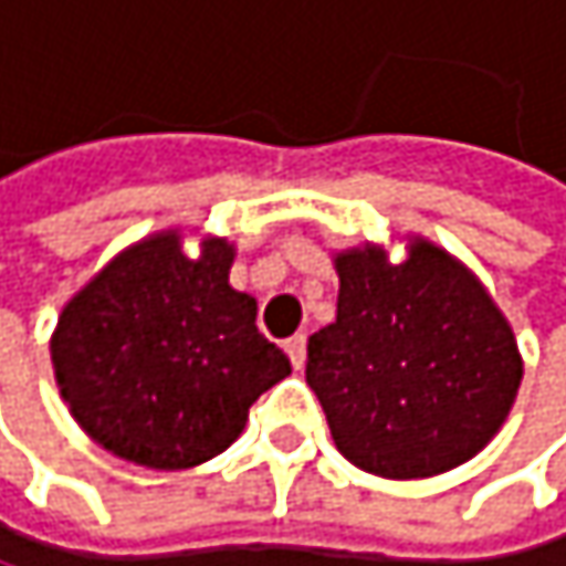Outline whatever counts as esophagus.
Returning a JSON list of instances; mask_svg holds the SVG:
<instances>
[{"mask_svg": "<svg viewBox=\"0 0 566 566\" xmlns=\"http://www.w3.org/2000/svg\"><path fill=\"white\" fill-rule=\"evenodd\" d=\"M285 352H289L292 365H295V368H302V365H305V355H308V342H305V335L289 338V342H285Z\"/></svg>", "mask_w": 566, "mask_h": 566, "instance_id": "obj_1", "label": "esophagus"}]
</instances>
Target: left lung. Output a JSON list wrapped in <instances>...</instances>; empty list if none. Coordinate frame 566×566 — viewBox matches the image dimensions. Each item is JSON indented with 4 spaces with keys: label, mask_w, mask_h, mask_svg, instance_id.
<instances>
[{
    "label": "left lung",
    "mask_w": 566,
    "mask_h": 566,
    "mask_svg": "<svg viewBox=\"0 0 566 566\" xmlns=\"http://www.w3.org/2000/svg\"><path fill=\"white\" fill-rule=\"evenodd\" d=\"M335 268L338 318L308 338L305 378L338 451L391 481L471 461L501 431L524 375L501 308L424 238L401 264L368 244L342 251Z\"/></svg>",
    "instance_id": "8db88e82"
}]
</instances>
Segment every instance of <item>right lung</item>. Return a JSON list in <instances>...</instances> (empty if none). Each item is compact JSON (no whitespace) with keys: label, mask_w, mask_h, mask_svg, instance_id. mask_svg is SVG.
Returning a JSON list of instances; mask_svg holds the SVG:
<instances>
[{"label":"right lung","mask_w":566,"mask_h":566,"mask_svg":"<svg viewBox=\"0 0 566 566\" xmlns=\"http://www.w3.org/2000/svg\"><path fill=\"white\" fill-rule=\"evenodd\" d=\"M234 244L181 251L178 231L115 254L62 308L52 335L59 391L82 431L142 468L181 471L221 454L248 408L292 361L228 285Z\"/></svg>","instance_id":"right-lung-1"}]
</instances>
